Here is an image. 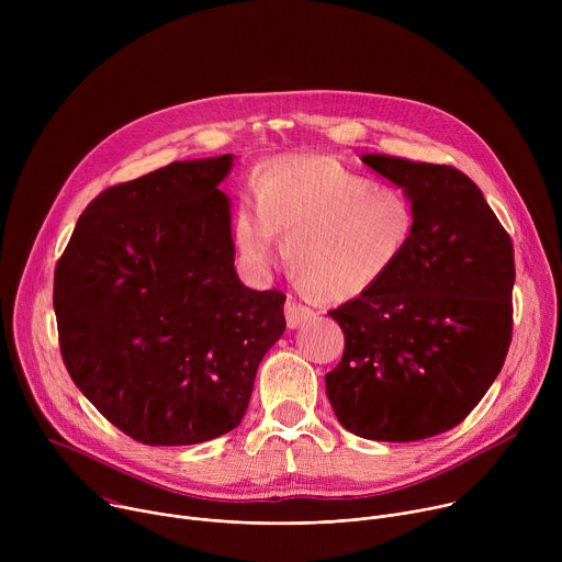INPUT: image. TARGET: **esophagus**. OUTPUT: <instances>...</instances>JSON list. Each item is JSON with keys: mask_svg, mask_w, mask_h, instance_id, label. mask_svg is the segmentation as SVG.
<instances>
[{"mask_svg": "<svg viewBox=\"0 0 562 562\" xmlns=\"http://www.w3.org/2000/svg\"><path fill=\"white\" fill-rule=\"evenodd\" d=\"M284 315H286V325H289V329H295V327H300L302 323H306V319H311V317H315V313L308 308V306H304V304H300V302H295V300H286V304H284Z\"/></svg>", "mask_w": 562, "mask_h": 562, "instance_id": "34e87169", "label": "esophagus"}]
</instances>
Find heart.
<instances>
[{"label": "heart", "instance_id": "1", "mask_svg": "<svg viewBox=\"0 0 562 562\" xmlns=\"http://www.w3.org/2000/svg\"><path fill=\"white\" fill-rule=\"evenodd\" d=\"M233 224L235 247L256 271L282 258L295 284L319 302H351L378 289L407 256L416 209L397 187L327 155H280L254 178Z\"/></svg>", "mask_w": 562, "mask_h": 562}]
</instances>
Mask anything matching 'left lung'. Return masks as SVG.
Masks as SVG:
<instances>
[{"label": "left lung", "instance_id": "1", "mask_svg": "<svg viewBox=\"0 0 562 562\" xmlns=\"http://www.w3.org/2000/svg\"><path fill=\"white\" fill-rule=\"evenodd\" d=\"M362 162L412 198L416 231L378 289L329 311L345 356L325 375L327 395L360 438L425 440L460 425L505 364L514 247L458 169L380 153Z\"/></svg>", "mask_w": 562, "mask_h": 562}]
</instances>
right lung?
Returning <instances> with one entry per match:
<instances>
[{
    "label": "right lung",
    "mask_w": 562,
    "mask_h": 562,
    "mask_svg": "<svg viewBox=\"0 0 562 562\" xmlns=\"http://www.w3.org/2000/svg\"><path fill=\"white\" fill-rule=\"evenodd\" d=\"M233 155L187 159L98 195L55 269L64 364L95 409L144 445L235 429L286 329V295L235 273Z\"/></svg>",
    "instance_id": "obj_1"
}]
</instances>
